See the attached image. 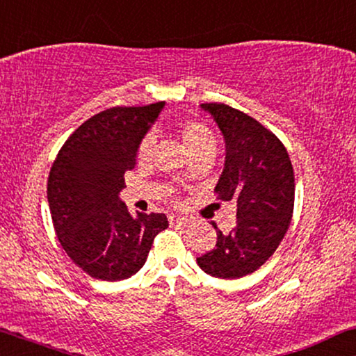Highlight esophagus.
Masks as SVG:
<instances>
[{
    "instance_id": "esophagus-1",
    "label": "esophagus",
    "mask_w": 356,
    "mask_h": 356,
    "mask_svg": "<svg viewBox=\"0 0 356 356\" xmlns=\"http://www.w3.org/2000/svg\"><path fill=\"white\" fill-rule=\"evenodd\" d=\"M168 222H170V225H181V223L188 222V218L183 216H177V213H170Z\"/></svg>"
}]
</instances>
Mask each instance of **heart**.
I'll use <instances>...</instances> for the list:
<instances>
[{
  "label": "heart",
  "instance_id": "obj_1",
  "mask_svg": "<svg viewBox=\"0 0 356 356\" xmlns=\"http://www.w3.org/2000/svg\"><path fill=\"white\" fill-rule=\"evenodd\" d=\"M178 134L184 149H186V152L189 154V157H193L194 154L202 152V150L206 149L216 147V140H213L211 129H209L206 124L199 123V121H186V123H183L179 126ZM152 149L154 138L152 136H145L139 147V159L147 160L150 157V154H152Z\"/></svg>",
  "mask_w": 356,
  "mask_h": 356
}]
</instances>
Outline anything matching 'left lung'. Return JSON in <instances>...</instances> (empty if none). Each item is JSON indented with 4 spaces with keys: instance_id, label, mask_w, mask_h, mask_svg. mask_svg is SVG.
Returning <instances> with one entry per match:
<instances>
[{
    "instance_id": "left-lung-1",
    "label": "left lung",
    "mask_w": 356,
    "mask_h": 356,
    "mask_svg": "<svg viewBox=\"0 0 356 356\" xmlns=\"http://www.w3.org/2000/svg\"><path fill=\"white\" fill-rule=\"evenodd\" d=\"M225 140V165L216 191L235 201L236 223L217 230L216 248L197 266L218 279H240L259 269L284 240L293 216L295 175L289 152L259 121L225 104H202Z\"/></svg>"
}]
</instances>
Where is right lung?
Here are the masks:
<instances>
[{"label":"right lung","mask_w":356,"mask_h":356,"mask_svg":"<svg viewBox=\"0 0 356 356\" xmlns=\"http://www.w3.org/2000/svg\"><path fill=\"white\" fill-rule=\"evenodd\" d=\"M165 102L100 111L70 136L48 177V204L63 250L86 274L116 282L145 264L165 213L131 216L120 199L124 172Z\"/></svg>","instance_id":"right-lung-1"}]
</instances>
